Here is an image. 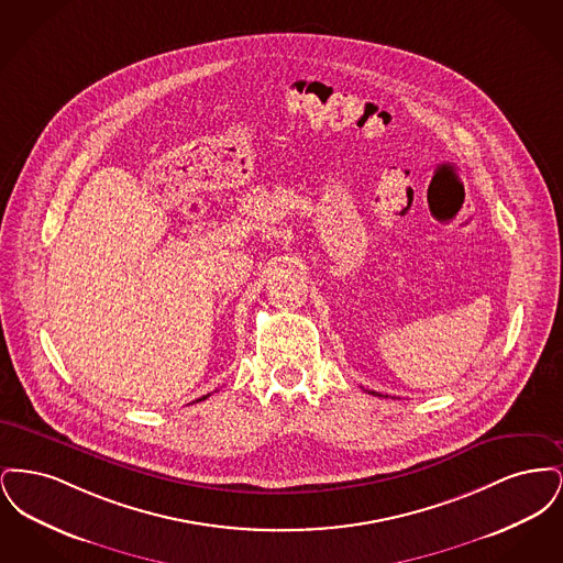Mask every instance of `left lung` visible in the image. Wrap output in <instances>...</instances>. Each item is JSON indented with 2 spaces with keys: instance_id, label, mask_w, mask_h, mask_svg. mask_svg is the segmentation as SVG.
<instances>
[{
  "instance_id": "obj_1",
  "label": "left lung",
  "mask_w": 563,
  "mask_h": 563,
  "mask_svg": "<svg viewBox=\"0 0 563 563\" xmlns=\"http://www.w3.org/2000/svg\"><path fill=\"white\" fill-rule=\"evenodd\" d=\"M369 393H372V395H375V397H382V395H379V393H374V390H369Z\"/></svg>"
}]
</instances>
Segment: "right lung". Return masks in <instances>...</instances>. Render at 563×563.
<instances>
[{"label":"right lung","mask_w":563,"mask_h":563,"mask_svg":"<svg viewBox=\"0 0 563 563\" xmlns=\"http://www.w3.org/2000/svg\"><path fill=\"white\" fill-rule=\"evenodd\" d=\"M207 397H209V395H207ZM207 397H202V399H198V401H205V399H207Z\"/></svg>","instance_id":"1"}]
</instances>
